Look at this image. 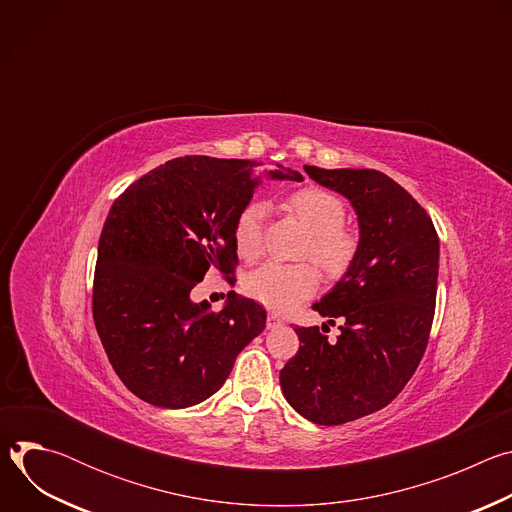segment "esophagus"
I'll use <instances>...</instances> for the list:
<instances>
[{
    "mask_svg": "<svg viewBox=\"0 0 512 512\" xmlns=\"http://www.w3.org/2000/svg\"><path fill=\"white\" fill-rule=\"evenodd\" d=\"M265 324H267L269 330H273V328H279L283 322H281V318L277 314H267V322Z\"/></svg>",
    "mask_w": 512,
    "mask_h": 512,
    "instance_id": "esophagus-1",
    "label": "esophagus"
}]
</instances>
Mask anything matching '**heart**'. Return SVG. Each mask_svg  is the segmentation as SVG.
I'll list each match as a JSON object with an SVG mask.
<instances>
[{"label":"heart","mask_w":512,"mask_h":512,"mask_svg":"<svg viewBox=\"0 0 512 512\" xmlns=\"http://www.w3.org/2000/svg\"><path fill=\"white\" fill-rule=\"evenodd\" d=\"M283 206L310 233L302 249V257L312 259L328 277H340L350 267L358 251L356 233L344 227V202L328 190L308 186L289 194ZM265 212L267 206L259 200H253L237 216L233 241L237 253L245 261H255L261 255ZM316 287L318 273L308 263H267L245 277L247 294L255 302L277 312L296 308L314 294Z\"/></svg>","instance_id":"obj_1"}]
</instances>
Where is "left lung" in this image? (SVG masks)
<instances>
[{
  "instance_id": "left-lung-1",
  "label": "left lung",
  "mask_w": 512,
  "mask_h": 512,
  "mask_svg": "<svg viewBox=\"0 0 512 512\" xmlns=\"http://www.w3.org/2000/svg\"><path fill=\"white\" fill-rule=\"evenodd\" d=\"M342 194L358 218V251L312 308L340 336L296 328L300 350L279 373L283 397L318 425H340L387 407L425 352L437 294L440 239L419 202L377 170L304 166Z\"/></svg>"
}]
</instances>
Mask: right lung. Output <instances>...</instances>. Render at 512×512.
Wrapping results in <instances>:
<instances>
[{
  "mask_svg": "<svg viewBox=\"0 0 512 512\" xmlns=\"http://www.w3.org/2000/svg\"><path fill=\"white\" fill-rule=\"evenodd\" d=\"M255 166L261 164L176 158L133 182L107 214L93 318L113 371L145 403H202L225 385L239 352L265 328V310L235 291L221 312L190 298L210 267L235 273L233 227L261 184ZM265 176L304 180L279 164Z\"/></svg>",
  "mask_w": 512,
  "mask_h": 512,
  "instance_id": "add662e5",
  "label": "right lung"
}]
</instances>
